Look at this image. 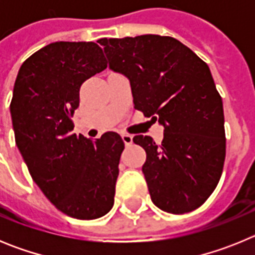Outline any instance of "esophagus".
<instances>
[{"label": "esophagus", "instance_id": "esophagus-1", "mask_svg": "<svg viewBox=\"0 0 255 255\" xmlns=\"http://www.w3.org/2000/svg\"><path fill=\"white\" fill-rule=\"evenodd\" d=\"M121 138H123L124 143H125L126 145H130V144L132 143V135H130V134H123V135H121Z\"/></svg>", "mask_w": 255, "mask_h": 255}]
</instances>
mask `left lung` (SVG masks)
Here are the masks:
<instances>
[{
    "mask_svg": "<svg viewBox=\"0 0 255 255\" xmlns=\"http://www.w3.org/2000/svg\"><path fill=\"white\" fill-rule=\"evenodd\" d=\"M110 69L130 80L134 107L164 128L163 140L135 135L147 153L143 173L152 202L182 215L199 208L224 170L222 98L211 70L190 48L155 34L102 38Z\"/></svg>",
    "mask_w": 255,
    "mask_h": 255,
    "instance_id": "left-lung-1",
    "label": "left lung"
}]
</instances>
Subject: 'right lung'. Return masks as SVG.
Listing matches in <instances>:
<instances>
[{
  "mask_svg": "<svg viewBox=\"0 0 255 255\" xmlns=\"http://www.w3.org/2000/svg\"><path fill=\"white\" fill-rule=\"evenodd\" d=\"M106 67L94 42H55L22 62L10 103L15 141L31 177L56 208L78 220L111 211L125 147L114 131L94 141L73 132L80 87Z\"/></svg>",
  "mask_w": 255,
  "mask_h": 255,
  "instance_id": "right-lung-1",
  "label": "right lung"
}]
</instances>
